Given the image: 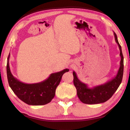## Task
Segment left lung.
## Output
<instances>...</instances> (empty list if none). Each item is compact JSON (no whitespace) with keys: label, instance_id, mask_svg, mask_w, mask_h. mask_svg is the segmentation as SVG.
I'll return each mask as SVG.
<instances>
[{"label":"left lung","instance_id":"obj_1","mask_svg":"<svg viewBox=\"0 0 130 130\" xmlns=\"http://www.w3.org/2000/svg\"><path fill=\"white\" fill-rule=\"evenodd\" d=\"M116 42L118 45L120 50V56L121 60L120 67L117 74L111 79L102 85H99L93 88H89L86 84L83 83L79 80L76 72L73 71V83L77 90V94L81 102L87 104H94L104 103L109 100L116 92L122 83L124 63L122 47L119 43L117 36L113 32Z\"/></svg>","mask_w":130,"mask_h":130}]
</instances>
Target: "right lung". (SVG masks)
I'll return each instance as SVG.
<instances>
[{
	"instance_id": "right-lung-1",
	"label": "right lung",
	"mask_w": 130,
	"mask_h": 130,
	"mask_svg": "<svg viewBox=\"0 0 130 130\" xmlns=\"http://www.w3.org/2000/svg\"><path fill=\"white\" fill-rule=\"evenodd\" d=\"M9 54L7 58V75L8 84L12 91L19 99L31 105H42L51 102L56 93V89L60 84L62 76L69 71L65 69L52 73L49 77L40 83L26 84L21 82L12 75L10 69Z\"/></svg>"
}]
</instances>
